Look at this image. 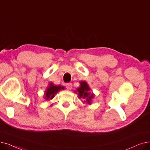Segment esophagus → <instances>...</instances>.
<instances>
[{"mask_svg":"<svg viewBox=\"0 0 150 150\" xmlns=\"http://www.w3.org/2000/svg\"><path fill=\"white\" fill-rule=\"evenodd\" d=\"M66 86L67 89L69 90H70L71 88H72V84H71V83H67L66 84Z\"/></svg>","mask_w":150,"mask_h":150,"instance_id":"34e87169","label":"esophagus"}]
</instances>
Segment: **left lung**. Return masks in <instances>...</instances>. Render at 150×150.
Returning a JSON list of instances; mask_svg holds the SVG:
<instances>
[{"label":"left lung","instance_id":"1","mask_svg":"<svg viewBox=\"0 0 150 150\" xmlns=\"http://www.w3.org/2000/svg\"><path fill=\"white\" fill-rule=\"evenodd\" d=\"M80 87L76 89V91H75L78 94V97L79 99H83V103L91 104L92 99L94 97V94L91 92V88L86 81H81L80 82Z\"/></svg>","mask_w":150,"mask_h":150}]
</instances>
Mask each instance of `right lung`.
I'll return each instance as SVG.
<instances>
[{"label": "right lung", "mask_w": 150, "mask_h": 150, "mask_svg": "<svg viewBox=\"0 0 150 150\" xmlns=\"http://www.w3.org/2000/svg\"><path fill=\"white\" fill-rule=\"evenodd\" d=\"M62 89H64V86H61L60 85H54L53 83L50 82L48 84V88H47L44 93V100L48 102L50 100L53 99L55 95H56L57 93Z\"/></svg>", "instance_id": "right-lung-1"}]
</instances>
